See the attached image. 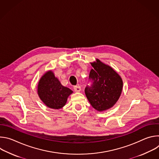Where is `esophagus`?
<instances>
[{
  "label": "esophagus",
  "mask_w": 159,
  "mask_h": 159,
  "mask_svg": "<svg viewBox=\"0 0 159 159\" xmlns=\"http://www.w3.org/2000/svg\"><path fill=\"white\" fill-rule=\"evenodd\" d=\"M74 90H75V92H76V93H79V92H80V90H81V88H80V87L79 85L74 86Z\"/></svg>",
  "instance_id": "1"
}]
</instances>
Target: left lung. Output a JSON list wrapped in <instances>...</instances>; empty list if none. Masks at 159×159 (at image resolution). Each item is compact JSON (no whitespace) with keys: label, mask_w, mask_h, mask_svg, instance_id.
<instances>
[{"label":"left lung","mask_w":159,"mask_h":159,"mask_svg":"<svg viewBox=\"0 0 159 159\" xmlns=\"http://www.w3.org/2000/svg\"><path fill=\"white\" fill-rule=\"evenodd\" d=\"M90 64L93 67L89 74L92 85L85 87V93L95 109L106 111L112 107L119 99L123 89V80L112 67L99 59Z\"/></svg>","instance_id":"left-lung-1"}]
</instances>
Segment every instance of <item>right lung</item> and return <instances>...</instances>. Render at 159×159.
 <instances>
[{
	"label": "right lung",
	"instance_id": "1",
	"mask_svg": "<svg viewBox=\"0 0 159 159\" xmlns=\"http://www.w3.org/2000/svg\"><path fill=\"white\" fill-rule=\"evenodd\" d=\"M73 91L63 86L52 70L45 73L38 85V94L47 107L58 109L63 107Z\"/></svg>",
	"mask_w": 159,
	"mask_h": 159
}]
</instances>
